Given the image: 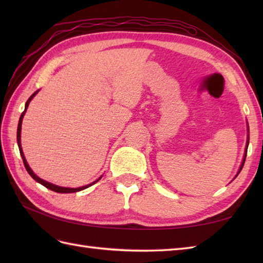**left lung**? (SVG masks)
<instances>
[{
  "label": "left lung",
  "instance_id": "obj_1",
  "mask_svg": "<svg viewBox=\"0 0 263 263\" xmlns=\"http://www.w3.org/2000/svg\"><path fill=\"white\" fill-rule=\"evenodd\" d=\"M248 131H249V128H248ZM248 147H249V136H248V142H247V149H245V155H244V159H243V161H242V165H241V167H239V171H238V173H237V175L239 174V172H241V171H242V168H243V166H244V161H245V158H247ZM237 175H236V176H237Z\"/></svg>",
  "mask_w": 263,
  "mask_h": 263
}]
</instances>
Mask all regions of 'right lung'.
<instances>
[{"label": "right lung", "mask_w": 263, "mask_h": 263, "mask_svg": "<svg viewBox=\"0 0 263 263\" xmlns=\"http://www.w3.org/2000/svg\"><path fill=\"white\" fill-rule=\"evenodd\" d=\"M38 92V90L36 91V92H33L31 96L29 97V99L27 100V103H26V106H25V110L22 111V114H21V116H20V119H19V123H18V130H16V141H18V146H19V150H20V155H21V157H22V160H24V165H25V167H26V170H27V172L29 173V175L33 178V180H35L36 182H38V183H41L42 185H44L45 187H47V189H49V190H52V191H54V192H58V193H73V192H78V191H81V190H85V189H87V187H89L90 185H92V184H95L96 182H98L100 178H102V176H100L97 181H95V182H92L91 184H88V185H85V186H81V187H76V189H72V187H62V186H58V185H54V184H52V183H48V182H46V181H44V180H42V178H39L35 173H33L32 171H31V168L29 167V165H28V163H27V160H26V158H25V155H24V152H22V147H21V124H22V119H24V115H25V113H26V110H27V108H28V105H29V103H30V100L35 97V95Z\"/></svg>", "instance_id": "obj_1"}]
</instances>
